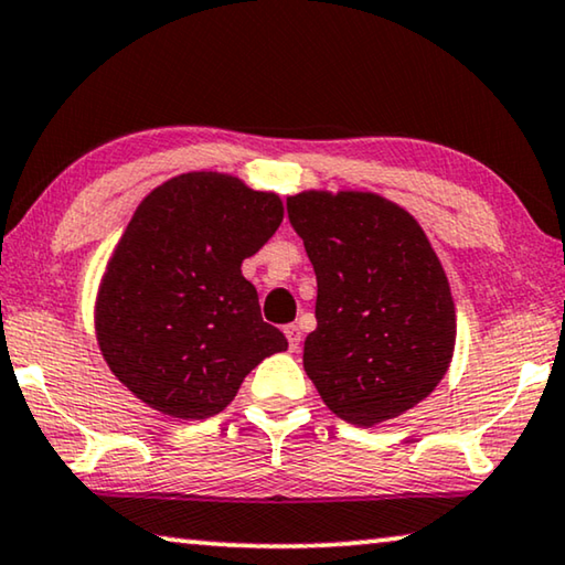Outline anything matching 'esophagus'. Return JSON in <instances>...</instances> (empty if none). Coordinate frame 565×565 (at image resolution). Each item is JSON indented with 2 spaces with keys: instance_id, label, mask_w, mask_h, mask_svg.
I'll list each match as a JSON object with an SVG mask.
<instances>
[{
  "instance_id": "esophagus-1",
  "label": "esophagus",
  "mask_w": 565,
  "mask_h": 565,
  "mask_svg": "<svg viewBox=\"0 0 565 565\" xmlns=\"http://www.w3.org/2000/svg\"><path fill=\"white\" fill-rule=\"evenodd\" d=\"M285 335H288V345H290V351L295 353L300 349V341H302V335H300V328L298 326H285Z\"/></svg>"
}]
</instances>
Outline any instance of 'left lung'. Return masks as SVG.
I'll return each instance as SVG.
<instances>
[{
  "label": "left lung",
  "mask_w": 565,
  "mask_h": 565,
  "mask_svg": "<svg viewBox=\"0 0 565 565\" xmlns=\"http://www.w3.org/2000/svg\"><path fill=\"white\" fill-rule=\"evenodd\" d=\"M318 280L302 366L328 409L373 427L427 398L449 369L457 316L414 216L371 192L288 196Z\"/></svg>",
  "instance_id": "left-lung-1"
}]
</instances>
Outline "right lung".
Instances as JSON below:
<instances>
[{"instance_id": "1", "label": "right lung", "mask_w": 565, "mask_h": 565, "mask_svg": "<svg viewBox=\"0 0 565 565\" xmlns=\"http://www.w3.org/2000/svg\"><path fill=\"white\" fill-rule=\"evenodd\" d=\"M280 222V196L216 171L181 173L138 204L95 300L100 353L128 392L173 419H206L288 349L242 275Z\"/></svg>"}]
</instances>
